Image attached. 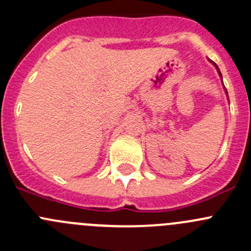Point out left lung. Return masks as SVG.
<instances>
[{"mask_svg":"<svg viewBox=\"0 0 251 251\" xmlns=\"http://www.w3.org/2000/svg\"><path fill=\"white\" fill-rule=\"evenodd\" d=\"M215 65H216V64H215ZM217 68V67H216ZM217 70H219V68H217ZM219 73H220V70H219ZM220 75H221V73H220Z\"/></svg>","mask_w":251,"mask_h":251,"instance_id":"1","label":"left lung"}]
</instances>
